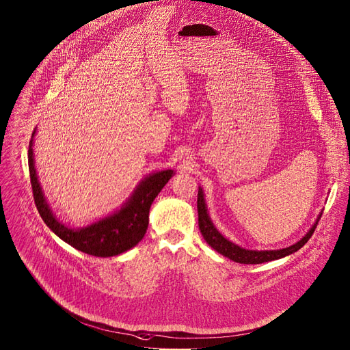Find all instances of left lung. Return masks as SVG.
<instances>
[{"instance_id": "obj_1", "label": "left lung", "mask_w": 350, "mask_h": 350, "mask_svg": "<svg viewBox=\"0 0 350 350\" xmlns=\"http://www.w3.org/2000/svg\"><path fill=\"white\" fill-rule=\"evenodd\" d=\"M197 209H198V226H200L201 235L205 239V242L213 249H215L218 253L225 256V258L234 260V262H238V263H243V265H259V263H265V262H271V260L282 259V258H284V256H288V254L297 252L298 249H301L310 241V238L312 237L314 230L318 225V221L321 219V215H322L321 214L318 217L317 222L308 230V234L301 241L294 243L293 246H288V247L280 249V250H247V249H243L235 243L229 242L217 230V228L213 225L211 219H209V217L206 214V206H205L204 194H202L201 189L198 190V196H197Z\"/></svg>"}]
</instances>
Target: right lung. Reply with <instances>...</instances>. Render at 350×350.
<instances>
[{
	"label": "right lung",
	"mask_w": 350,
	"mask_h": 350,
	"mask_svg": "<svg viewBox=\"0 0 350 350\" xmlns=\"http://www.w3.org/2000/svg\"><path fill=\"white\" fill-rule=\"evenodd\" d=\"M33 135L35 131L32 136ZM28 165L33 200L44 224L70 246L87 254L98 256V258H108V256L124 253L142 241L149 224L150 205L173 176V170H163L150 174L137 185L131 200L118 213L87 228L70 229L53 217L48 202L43 197L33 165L32 139L28 150Z\"/></svg>",
	"instance_id": "add662e5"
}]
</instances>
